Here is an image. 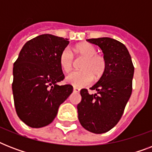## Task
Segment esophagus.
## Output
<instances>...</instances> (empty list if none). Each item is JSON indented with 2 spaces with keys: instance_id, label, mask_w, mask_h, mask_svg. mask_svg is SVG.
<instances>
[{
  "instance_id": "obj_1",
  "label": "esophagus",
  "mask_w": 152,
  "mask_h": 152,
  "mask_svg": "<svg viewBox=\"0 0 152 152\" xmlns=\"http://www.w3.org/2000/svg\"><path fill=\"white\" fill-rule=\"evenodd\" d=\"M73 91L74 92L78 93V92H80V89H79L78 88H73Z\"/></svg>"
}]
</instances>
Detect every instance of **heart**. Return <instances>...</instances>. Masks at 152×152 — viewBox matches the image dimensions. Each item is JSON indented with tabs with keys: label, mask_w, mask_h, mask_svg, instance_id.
I'll return each instance as SVG.
<instances>
[{
	"label": "heart",
	"mask_w": 152,
	"mask_h": 152,
	"mask_svg": "<svg viewBox=\"0 0 152 152\" xmlns=\"http://www.w3.org/2000/svg\"><path fill=\"white\" fill-rule=\"evenodd\" d=\"M75 53L85 57L80 65L81 71L72 72L65 77V80L71 85L80 88L88 85L93 79L100 78L106 70V60L102 56L97 54V50L92 44L82 42L72 48ZM59 64L65 72L71 71L73 66V55L69 50L64 49L61 53Z\"/></svg>",
	"instance_id": "b5f03b06"
}]
</instances>
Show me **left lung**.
Instances as JSON below:
<instances>
[{
  "label": "left lung",
  "mask_w": 152,
  "mask_h": 152,
  "mask_svg": "<svg viewBox=\"0 0 152 152\" xmlns=\"http://www.w3.org/2000/svg\"><path fill=\"white\" fill-rule=\"evenodd\" d=\"M103 53L106 70L91 89H82V99L77 105L80 123L85 129L101 134L110 131L121 118L132 90L134 66L126 46L118 40L104 37L88 39Z\"/></svg>",
  "instance_id": "obj_1"
}]
</instances>
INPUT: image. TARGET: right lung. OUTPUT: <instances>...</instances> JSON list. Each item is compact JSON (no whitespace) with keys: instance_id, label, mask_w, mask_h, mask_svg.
<instances>
[{"instance_id":"obj_1","label":"right lung","mask_w":152,"mask_h":152,"mask_svg":"<svg viewBox=\"0 0 152 152\" xmlns=\"http://www.w3.org/2000/svg\"><path fill=\"white\" fill-rule=\"evenodd\" d=\"M68 39L44 34L27 42L13 64L12 94L20 120L31 128L52 122L72 86H60L64 76L59 64Z\"/></svg>"}]
</instances>
